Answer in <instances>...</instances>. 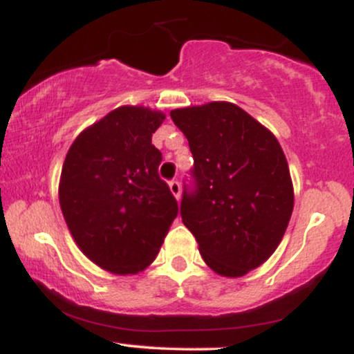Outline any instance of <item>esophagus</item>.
Wrapping results in <instances>:
<instances>
[{"instance_id": "obj_1", "label": "esophagus", "mask_w": 354, "mask_h": 354, "mask_svg": "<svg viewBox=\"0 0 354 354\" xmlns=\"http://www.w3.org/2000/svg\"><path fill=\"white\" fill-rule=\"evenodd\" d=\"M169 189H171L173 196L176 198V200H180V194H181V185H180V181H178V180L169 181Z\"/></svg>"}]
</instances>
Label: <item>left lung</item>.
<instances>
[{
  "instance_id": "obj_1",
  "label": "left lung",
  "mask_w": 354,
  "mask_h": 354,
  "mask_svg": "<svg viewBox=\"0 0 354 354\" xmlns=\"http://www.w3.org/2000/svg\"><path fill=\"white\" fill-rule=\"evenodd\" d=\"M193 154L181 218L214 273L238 278L266 261L293 213V183L278 140L245 109L213 101L173 109Z\"/></svg>"
}]
</instances>
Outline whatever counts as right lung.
<instances>
[{
	"mask_svg": "<svg viewBox=\"0 0 354 354\" xmlns=\"http://www.w3.org/2000/svg\"><path fill=\"white\" fill-rule=\"evenodd\" d=\"M161 111L121 106L71 145L59 180V206L71 236L93 263L136 274L156 258L178 201L158 174L151 143Z\"/></svg>",
	"mask_w": 354,
	"mask_h": 354,
	"instance_id": "obj_1",
	"label": "right lung"
}]
</instances>
